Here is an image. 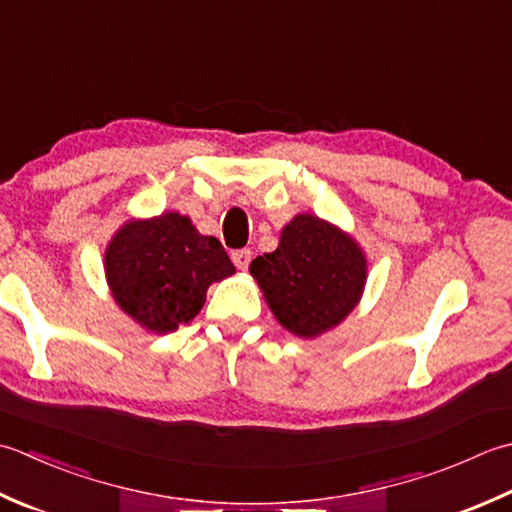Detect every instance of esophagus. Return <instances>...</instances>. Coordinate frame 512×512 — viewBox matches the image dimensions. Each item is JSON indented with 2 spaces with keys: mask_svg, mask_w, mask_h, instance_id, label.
Returning <instances> with one entry per match:
<instances>
[{
  "mask_svg": "<svg viewBox=\"0 0 512 512\" xmlns=\"http://www.w3.org/2000/svg\"><path fill=\"white\" fill-rule=\"evenodd\" d=\"M232 260H234V265L238 269L245 271L249 267V263H252V252H249L247 247L245 249H236V252H232Z\"/></svg>",
  "mask_w": 512,
  "mask_h": 512,
  "instance_id": "esophagus-1",
  "label": "esophagus"
}]
</instances>
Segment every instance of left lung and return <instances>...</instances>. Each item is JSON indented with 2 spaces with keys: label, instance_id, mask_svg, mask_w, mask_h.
Returning a JSON list of instances; mask_svg holds the SVG:
<instances>
[{
  "label": "left lung",
  "instance_id": "1",
  "mask_svg": "<svg viewBox=\"0 0 512 512\" xmlns=\"http://www.w3.org/2000/svg\"><path fill=\"white\" fill-rule=\"evenodd\" d=\"M249 271L280 325L311 338L356 307L367 260L340 229L300 214L283 229L276 252L254 258Z\"/></svg>",
  "mask_w": 512,
  "mask_h": 512
}]
</instances>
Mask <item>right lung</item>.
<instances>
[{
    "label": "right lung",
    "mask_w": 512,
    "mask_h": 512,
    "mask_svg": "<svg viewBox=\"0 0 512 512\" xmlns=\"http://www.w3.org/2000/svg\"><path fill=\"white\" fill-rule=\"evenodd\" d=\"M108 283L125 314L156 333L174 331L201 311L207 287L234 274L214 236H201L176 212L128 223L106 252Z\"/></svg>",
    "instance_id": "add662e5"
}]
</instances>
